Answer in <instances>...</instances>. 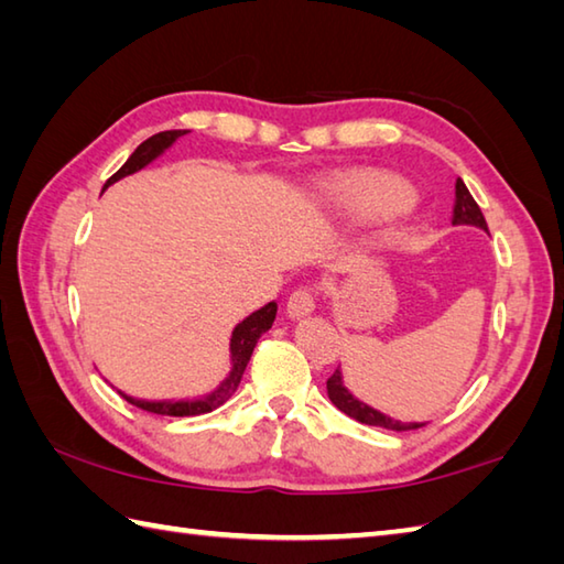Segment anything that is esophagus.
Returning a JSON list of instances; mask_svg holds the SVG:
<instances>
[{
  "instance_id": "34e87169",
  "label": "esophagus",
  "mask_w": 564,
  "mask_h": 564,
  "mask_svg": "<svg viewBox=\"0 0 564 564\" xmlns=\"http://www.w3.org/2000/svg\"><path fill=\"white\" fill-rule=\"evenodd\" d=\"M285 310H289L291 317H305L315 310V291L307 289V285H301L289 295V303H285Z\"/></svg>"
}]
</instances>
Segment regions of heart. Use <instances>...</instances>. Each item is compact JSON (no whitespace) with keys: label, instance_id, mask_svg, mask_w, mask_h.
Segmentation results:
<instances>
[{"label":"heart","instance_id":"heart-1","mask_svg":"<svg viewBox=\"0 0 564 564\" xmlns=\"http://www.w3.org/2000/svg\"><path fill=\"white\" fill-rule=\"evenodd\" d=\"M332 206L346 218L380 220L414 206V191L388 174L346 176L332 188Z\"/></svg>","mask_w":564,"mask_h":564}]
</instances>
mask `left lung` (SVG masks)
<instances>
[{
	"mask_svg": "<svg viewBox=\"0 0 564 564\" xmlns=\"http://www.w3.org/2000/svg\"><path fill=\"white\" fill-rule=\"evenodd\" d=\"M453 225H475V227H480V230L487 232L485 215H482L480 206H477L475 198L470 196V191L465 188L460 178L455 182ZM327 394H329V400H332L334 406H337V410H341L344 414H349L351 419H356V422L368 424V426H380V429H388V431H412V429L426 426V424H416V422H410V424L398 422V419L382 414V412L373 410V406H368L366 402L356 400L354 394L344 388V378H341L339 368L334 370V373L327 380Z\"/></svg>",
	"mask_w": 564,
	"mask_h": 564,
	"instance_id": "8db88e82",
	"label": "left lung"
}]
</instances>
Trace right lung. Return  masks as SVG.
<instances>
[{
    "label": "right lung",
    "instance_id": "add662e5",
    "mask_svg": "<svg viewBox=\"0 0 564 564\" xmlns=\"http://www.w3.org/2000/svg\"><path fill=\"white\" fill-rule=\"evenodd\" d=\"M182 135H186V130H164V133H158V135L148 138L145 142H142V145H138V150L133 154H130L128 162L121 166V170H118L109 178V182H106L104 188H109L111 184H116L118 178L140 172L142 166H148L152 160H158L160 154L166 148H172L174 140L182 138ZM275 310H279V305L269 303V305H263L261 310H257V313H251L247 319L239 322V325L232 332V339H230V358H232L230 376H227L213 392L203 394V398H196V400L148 402V400L130 398V394H126L121 390H118V394H121L126 402L140 406V410L152 412V414H164V416H196V414H208L213 410H218L220 404H225L227 400L232 398V392L237 390L239 380H242V373H245V368L249 364L251 351H254L259 337H261L263 332H269L271 325H273Z\"/></svg>",
    "mask_w": 564,
    "mask_h": 564
}]
</instances>
